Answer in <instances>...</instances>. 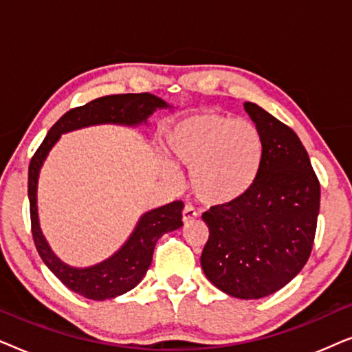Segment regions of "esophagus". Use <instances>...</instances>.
Returning a JSON list of instances; mask_svg holds the SVG:
<instances>
[{"instance_id":"obj_1","label":"esophagus","mask_w":352,"mask_h":352,"mask_svg":"<svg viewBox=\"0 0 352 352\" xmlns=\"http://www.w3.org/2000/svg\"><path fill=\"white\" fill-rule=\"evenodd\" d=\"M197 218V211L194 210V206L190 205H186L184 210H182V221L184 223H190V221H194Z\"/></svg>"}]
</instances>
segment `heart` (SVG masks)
Instances as JSON below:
<instances>
[{
    "label": "heart",
    "mask_w": 352,
    "mask_h": 352,
    "mask_svg": "<svg viewBox=\"0 0 352 352\" xmlns=\"http://www.w3.org/2000/svg\"><path fill=\"white\" fill-rule=\"evenodd\" d=\"M173 158L189 171V187L201 204L224 206L247 195L256 181L264 142L259 129L245 120L216 112L182 118L166 136ZM175 177L171 163H163Z\"/></svg>",
    "instance_id": "obj_1"
}]
</instances>
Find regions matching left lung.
I'll return each mask as SVG.
<instances>
[{
	"instance_id": "left-lung-1",
	"label": "left lung",
	"mask_w": 352,
	"mask_h": 352,
	"mask_svg": "<svg viewBox=\"0 0 352 352\" xmlns=\"http://www.w3.org/2000/svg\"><path fill=\"white\" fill-rule=\"evenodd\" d=\"M243 107L263 136L261 168L247 195L201 214L210 235L200 263L219 290L258 300L285 287L309 259L320 182L290 126L256 104Z\"/></svg>"
}]
</instances>
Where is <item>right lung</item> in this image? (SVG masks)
Returning a JSON list of instances; mask_svg holds the SVG:
<instances>
[{
	"instance_id": "obj_1",
	"label": "right lung",
	"mask_w": 352,
	"mask_h": 352,
	"mask_svg": "<svg viewBox=\"0 0 352 352\" xmlns=\"http://www.w3.org/2000/svg\"><path fill=\"white\" fill-rule=\"evenodd\" d=\"M162 107H168L165 100L153 94L139 93L104 96V98H98L88 104L72 109L52 124L45 141L33 153L30 165H28V200H30V223L35 247L43 263L51 269V272L67 288L88 300L104 301L133 290L142 280L151 266L157 240L163 234L179 229L182 226L181 211L184 208V204L176 200L148 211L139 219L128 242L112 258L93 267L76 269L62 263L51 252L50 245L43 237L36 211L38 173L47 152L51 151L62 133L99 123H118L131 126V124L146 122L148 115Z\"/></svg>"
}]
</instances>
